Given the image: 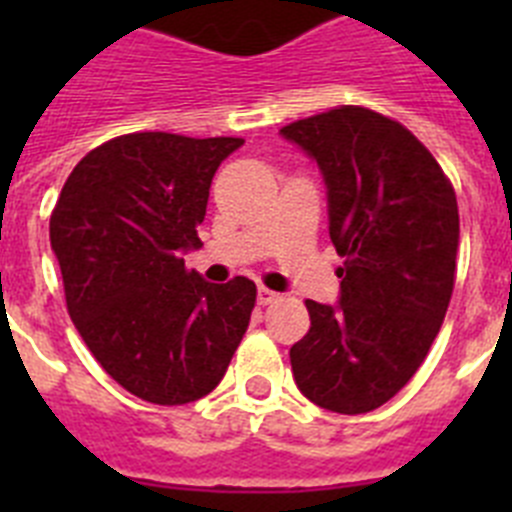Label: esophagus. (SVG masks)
Here are the masks:
<instances>
[{"label": "esophagus", "instance_id": "esophagus-1", "mask_svg": "<svg viewBox=\"0 0 512 512\" xmlns=\"http://www.w3.org/2000/svg\"><path fill=\"white\" fill-rule=\"evenodd\" d=\"M279 300V292H274V289H266V287H259V305H271V302Z\"/></svg>", "mask_w": 512, "mask_h": 512}]
</instances>
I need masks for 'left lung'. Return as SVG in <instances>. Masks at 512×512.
Here are the masks:
<instances>
[{"label": "left lung", "mask_w": 512, "mask_h": 512, "mask_svg": "<svg viewBox=\"0 0 512 512\" xmlns=\"http://www.w3.org/2000/svg\"><path fill=\"white\" fill-rule=\"evenodd\" d=\"M279 133L315 158L343 256L336 305L307 300L289 348L302 395L325 410H377L413 379L454 292L459 207L431 151L400 122L343 104Z\"/></svg>", "instance_id": "1"}]
</instances>
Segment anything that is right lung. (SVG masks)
Wrapping results in <instances>:
<instances>
[{"label": "right lung", "instance_id": "1", "mask_svg": "<svg viewBox=\"0 0 512 512\" xmlns=\"http://www.w3.org/2000/svg\"><path fill=\"white\" fill-rule=\"evenodd\" d=\"M243 138L130 133L89 151L51 215L66 307L94 359L153 405L215 390L256 305V284L187 271L217 166Z\"/></svg>", "mask_w": 512, "mask_h": 512}]
</instances>
